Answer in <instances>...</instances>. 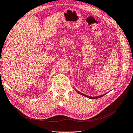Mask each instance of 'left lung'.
<instances>
[{
    "label": "left lung",
    "mask_w": 133,
    "mask_h": 133,
    "mask_svg": "<svg viewBox=\"0 0 133 133\" xmlns=\"http://www.w3.org/2000/svg\"><path fill=\"white\" fill-rule=\"evenodd\" d=\"M76 91H77V92H78V93H79V94H81V95H83V96H85V97H88V98H91V99H96V98H98L102 97L103 96H104V95L106 94V93H105V94H103V95H101V96H96V97H91V96H87V95H85V94H82V93H81V92L78 91H77V90H76Z\"/></svg>",
    "instance_id": "left-lung-1"
}]
</instances>
